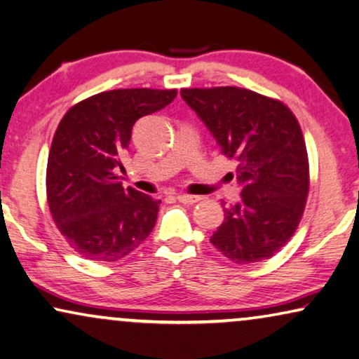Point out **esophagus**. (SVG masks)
Returning a JSON list of instances; mask_svg holds the SVG:
<instances>
[{
  "instance_id": "obj_1",
  "label": "esophagus",
  "mask_w": 359,
  "mask_h": 359,
  "mask_svg": "<svg viewBox=\"0 0 359 359\" xmlns=\"http://www.w3.org/2000/svg\"><path fill=\"white\" fill-rule=\"evenodd\" d=\"M177 200L180 201V203H185V205H195V203H198V201L201 200V196H198V195H189V194H179L177 195Z\"/></svg>"
}]
</instances>
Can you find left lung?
<instances>
[{"label": "left lung", "mask_w": 359, "mask_h": 359, "mask_svg": "<svg viewBox=\"0 0 359 359\" xmlns=\"http://www.w3.org/2000/svg\"><path fill=\"white\" fill-rule=\"evenodd\" d=\"M180 94L221 153L237 163L242 187L239 203L224 208L210 242L239 265L270 259L296 232L309 194L299 122L281 100L236 86L185 88Z\"/></svg>", "instance_id": "1"}]
</instances>
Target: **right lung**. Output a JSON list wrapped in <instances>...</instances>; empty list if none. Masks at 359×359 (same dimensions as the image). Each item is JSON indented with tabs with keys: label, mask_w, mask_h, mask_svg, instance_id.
Wrapping results in <instances>:
<instances>
[{
	"label": "right lung",
	"mask_w": 359,
	"mask_h": 359,
	"mask_svg": "<svg viewBox=\"0 0 359 359\" xmlns=\"http://www.w3.org/2000/svg\"><path fill=\"white\" fill-rule=\"evenodd\" d=\"M177 89H114L74 104L53 135L47 201L58 231L81 257L117 262L153 231L159 200L123 189L118 169L136 120L164 109Z\"/></svg>",
	"instance_id": "right-lung-1"
}]
</instances>
